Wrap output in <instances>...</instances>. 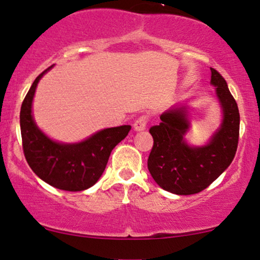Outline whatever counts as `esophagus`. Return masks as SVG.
<instances>
[{
    "mask_svg": "<svg viewBox=\"0 0 260 260\" xmlns=\"http://www.w3.org/2000/svg\"><path fill=\"white\" fill-rule=\"evenodd\" d=\"M147 123H148V117L145 115L140 116L136 119V122L134 123V129L136 131H143L145 130V127H147Z\"/></svg>",
    "mask_w": 260,
    "mask_h": 260,
    "instance_id": "1",
    "label": "esophagus"
}]
</instances>
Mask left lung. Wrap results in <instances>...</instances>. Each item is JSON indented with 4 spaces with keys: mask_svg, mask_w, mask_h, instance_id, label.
Returning a JSON list of instances; mask_svg holds the SVG:
<instances>
[{
    "mask_svg": "<svg viewBox=\"0 0 260 260\" xmlns=\"http://www.w3.org/2000/svg\"><path fill=\"white\" fill-rule=\"evenodd\" d=\"M211 84L222 109V123L204 147H190L184 141L189 129L186 106L163 112L161 123L150 127L154 145L148 169L159 187L177 195L200 193L232 163L239 141L240 116L226 80L211 67Z\"/></svg>",
    "mask_w": 260,
    "mask_h": 260,
    "instance_id": "8db88e82",
    "label": "left lung"
}]
</instances>
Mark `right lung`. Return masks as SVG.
I'll list each match as a JSON object with an SVG mask.
<instances>
[{"instance_id":"1","label":"right lung","mask_w":260,"mask_h":260,"mask_svg":"<svg viewBox=\"0 0 260 260\" xmlns=\"http://www.w3.org/2000/svg\"><path fill=\"white\" fill-rule=\"evenodd\" d=\"M52 67L39 74L21 105L23 154L31 170L45 182L62 190H85L99 180L112 149L127 136L131 126L109 127L73 144L59 143L48 138L34 122L31 103L39 80Z\"/></svg>"}]
</instances>
